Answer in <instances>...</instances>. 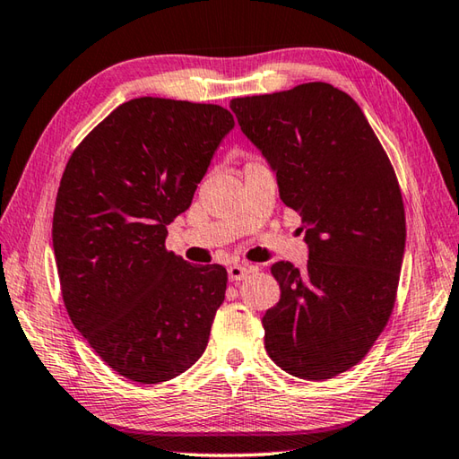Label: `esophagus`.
I'll return each instance as SVG.
<instances>
[{"label":"esophagus","instance_id":"1","mask_svg":"<svg viewBox=\"0 0 459 459\" xmlns=\"http://www.w3.org/2000/svg\"><path fill=\"white\" fill-rule=\"evenodd\" d=\"M250 271H253V266H247V264H230L229 266V281L230 282H238L245 278Z\"/></svg>","mask_w":459,"mask_h":459}]
</instances>
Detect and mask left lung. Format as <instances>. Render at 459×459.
<instances>
[{"label":"left lung","instance_id":"left-lung-1","mask_svg":"<svg viewBox=\"0 0 459 459\" xmlns=\"http://www.w3.org/2000/svg\"><path fill=\"white\" fill-rule=\"evenodd\" d=\"M242 133L300 214L304 271L274 263L281 300L263 316L264 348L302 380H328L370 352L396 302L406 214L396 173L352 97L330 83L230 101Z\"/></svg>","mask_w":459,"mask_h":459}]
</instances>
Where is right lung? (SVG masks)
Wrapping results in <instances>:
<instances>
[{
    "mask_svg": "<svg viewBox=\"0 0 459 459\" xmlns=\"http://www.w3.org/2000/svg\"><path fill=\"white\" fill-rule=\"evenodd\" d=\"M232 127L221 105L131 99L63 170L53 211L63 302L97 356L127 380H173L209 342L227 271L188 264L165 238Z\"/></svg>",
    "mask_w": 459,
    "mask_h": 459,
    "instance_id": "right-lung-1",
    "label": "right lung"
}]
</instances>
